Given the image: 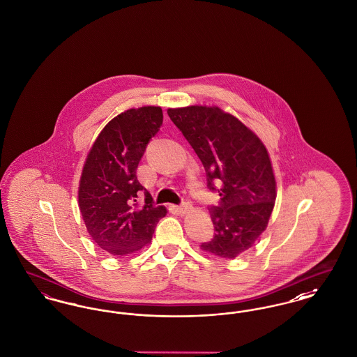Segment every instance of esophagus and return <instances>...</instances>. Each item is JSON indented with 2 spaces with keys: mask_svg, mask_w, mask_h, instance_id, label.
I'll list each match as a JSON object with an SVG mask.
<instances>
[{
  "mask_svg": "<svg viewBox=\"0 0 357 357\" xmlns=\"http://www.w3.org/2000/svg\"><path fill=\"white\" fill-rule=\"evenodd\" d=\"M190 210H191V204H181V206H178V213H179L181 215H185Z\"/></svg>",
  "mask_w": 357,
  "mask_h": 357,
  "instance_id": "34e87169",
  "label": "esophagus"
}]
</instances>
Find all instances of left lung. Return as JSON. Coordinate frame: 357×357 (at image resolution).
Wrapping results in <instances>:
<instances>
[{
  "label": "left lung",
  "mask_w": 357,
  "mask_h": 357,
  "mask_svg": "<svg viewBox=\"0 0 357 357\" xmlns=\"http://www.w3.org/2000/svg\"><path fill=\"white\" fill-rule=\"evenodd\" d=\"M167 114L204 163L207 187L221 206L210 208L215 236L201 249L233 259L268 227L277 197L272 160L262 140L217 105L169 108Z\"/></svg>",
  "instance_id": "1"
}]
</instances>
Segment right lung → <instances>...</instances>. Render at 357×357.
<instances>
[{
	"mask_svg": "<svg viewBox=\"0 0 357 357\" xmlns=\"http://www.w3.org/2000/svg\"><path fill=\"white\" fill-rule=\"evenodd\" d=\"M162 121L160 107L130 108L107 123L86 153L79 208L91 238L111 255H132L150 245L156 223L167 214L147 191L143 206L134 204L144 190L136 169Z\"/></svg>",
	"mask_w": 357,
	"mask_h": 357,
	"instance_id": "1",
	"label": "right lung"
}]
</instances>
